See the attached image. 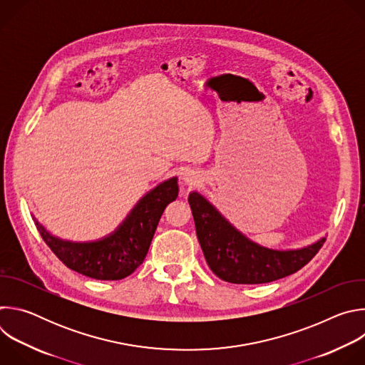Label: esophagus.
<instances>
[{
    "instance_id": "34e87169",
    "label": "esophagus",
    "mask_w": 365,
    "mask_h": 365,
    "mask_svg": "<svg viewBox=\"0 0 365 365\" xmlns=\"http://www.w3.org/2000/svg\"><path fill=\"white\" fill-rule=\"evenodd\" d=\"M197 175L193 172V170H185L183 173H182V182L185 183V185H187V186H192V185H195V183H197Z\"/></svg>"
}]
</instances>
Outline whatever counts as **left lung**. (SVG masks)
Instances as JSON below:
<instances>
[{
    "mask_svg": "<svg viewBox=\"0 0 365 365\" xmlns=\"http://www.w3.org/2000/svg\"><path fill=\"white\" fill-rule=\"evenodd\" d=\"M187 200L206 263L224 282L259 284L290 276L307 264L327 240L322 237L300 248H270L237 230L199 192L192 190Z\"/></svg>",
    "mask_w": 365,
    "mask_h": 365,
    "instance_id": "obj_1",
    "label": "left lung"
}]
</instances>
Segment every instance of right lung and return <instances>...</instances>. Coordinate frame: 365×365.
<instances>
[{"instance_id":"add662e5","label":"right lung","mask_w":365,"mask_h":365,"mask_svg":"<svg viewBox=\"0 0 365 365\" xmlns=\"http://www.w3.org/2000/svg\"><path fill=\"white\" fill-rule=\"evenodd\" d=\"M178 193V176L160 182L134 205L113 232L93 241L63 240L47 231L36 217L33 220L44 242L66 267L96 280H121L144 262L165 207Z\"/></svg>"}]
</instances>
